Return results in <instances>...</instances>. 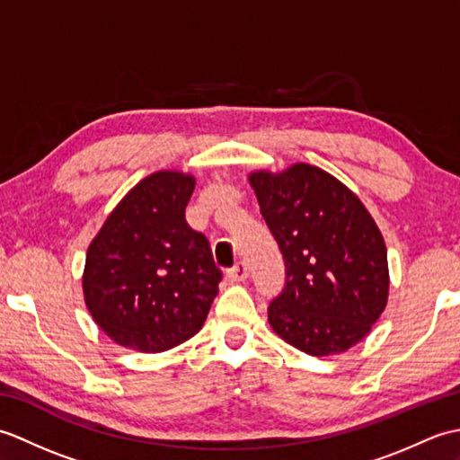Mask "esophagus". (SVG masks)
<instances>
[{
	"mask_svg": "<svg viewBox=\"0 0 460 460\" xmlns=\"http://www.w3.org/2000/svg\"><path fill=\"white\" fill-rule=\"evenodd\" d=\"M247 277H249V269L245 262H237L235 267L227 270V279L231 282H243V280H247Z\"/></svg>",
	"mask_w": 460,
	"mask_h": 460,
	"instance_id": "esophagus-1",
	"label": "esophagus"
}]
</instances>
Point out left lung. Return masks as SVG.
<instances>
[{
	"label": "left lung",
	"mask_w": 460,
	"mask_h": 460,
	"mask_svg": "<svg viewBox=\"0 0 460 460\" xmlns=\"http://www.w3.org/2000/svg\"><path fill=\"white\" fill-rule=\"evenodd\" d=\"M287 265L269 324L310 356H334L364 340L389 296L387 247L358 195L316 165L247 175Z\"/></svg>",
	"instance_id": "8db88e82"
}]
</instances>
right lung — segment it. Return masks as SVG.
<instances>
[{
	"label": "right lung",
	"instance_id": "obj_1",
	"mask_svg": "<svg viewBox=\"0 0 460 460\" xmlns=\"http://www.w3.org/2000/svg\"><path fill=\"white\" fill-rule=\"evenodd\" d=\"M195 175L160 170L116 203L86 249L83 296L114 344L158 354L198 334L221 272L185 223Z\"/></svg>",
	"mask_w": 460,
	"mask_h": 460
}]
</instances>
